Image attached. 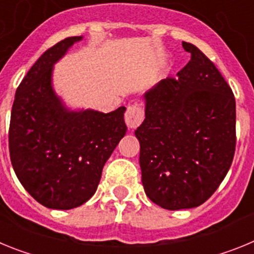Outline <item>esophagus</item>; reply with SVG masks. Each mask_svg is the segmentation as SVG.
I'll list each match as a JSON object with an SVG mask.
<instances>
[{
	"label": "esophagus",
	"mask_w": 254,
	"mask_h": 254,
	"mask_svg": "<svg viewBox=\"0 0 254 254\" xmlns=\"http://www.w3.org/2000/svg\"><path fill=\"white\" fill-rule=\"evenodd\" d=\"M125 121L129 129L137 128L143 121V111L141 105L137 104V103L128 105L125 114Z\"/></svg>",
	"instance_id": "esophagus-1"
}]
</instances>
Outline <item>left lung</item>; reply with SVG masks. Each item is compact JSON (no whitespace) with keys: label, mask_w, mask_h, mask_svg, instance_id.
<instances>
[{"label":"left lung","mask_w":254,"mask_h":254,"mask_svg":"<svg viewBox=\"0 0 254 254\" xmlns=\"http://www.w3.org/2000/svg\"><path fill=\"white\" fill-rule=\"evenodd\" d=\"M177 77L145 94L140 141L145 193L167 210L202 205L225 178L235 152V98L212 62L190 43Z\"/></svg>","instance_id":"left-lung-1"}]
</instances>
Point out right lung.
Here are the masks:
<instances>
[{
    "instance_id": "obj_1",
    "label": "right lung",
    "mask_w": 254,
    "mask_h": 254,
    "mask_svg": "<svg viewBox=\"0 0 254 254\" xmlns=\"http://www.w3.org/2000/svg\"><path fill=\"white\" fill-rule=\"evenodd\" d=\"M82 37L47 49L15 94L8 149L15 174L48 208L77 207L95 193L103 167L126 134L125 107L111 113L71 112L52 87L53 64Z\"/></svg>"
}]
</instances>
